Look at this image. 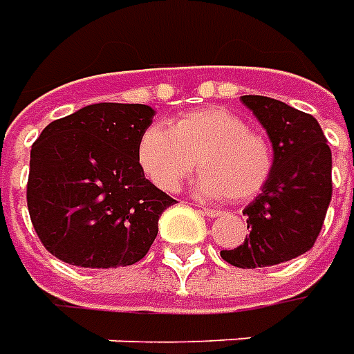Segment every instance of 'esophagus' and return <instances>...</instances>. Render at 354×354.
<instances>
[{
	"instance_id": "1",
	"label": "esophagus",
	"mask_w": 354,
	"mask_h": 354,
	"mask_svg": "<svg viewBox=\"0 0 354 354\" xmlns=\"http://www.w3.org/2000/svg\"><path fill=\"white\" fill-rule=\"evenodd\" d=\"M203 212H205L207 216H211V218H216V216L222 214V211H218V209H211V207H203Z\"/></svg>"
}]
</instances>
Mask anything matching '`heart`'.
Listing matches in <instances>:
<instances>
[{
    "label": "heart",
    "instance_id": "obj_1",
    "mask_svg": "<svg viewBox=\"0 0 354 354\" xmlns=\"http://www.w3.org/2000/svg\"><path fill=\"white\" fill-rule=\"evenodd\" d=\"M138 162L162 192H176L199 162V194L249 199L270 180L274 153L266 138L251 132L243 118L211 107L187 113L170 128L149 126L138 142Z\"/></svg>",
    "mask_w": 354,
    "mask_h": 354
}]
</instances>
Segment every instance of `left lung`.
I'll return each instance as SVG.
<instances>
[{"instance_id":"1","label":"left lung","mask_w":354,"mask_h":354,"mask_svg":"<svg viewBox=\"0 0 354 354\" xmlns=\"http://www.w3.org/2000/svg\"><path fill=\"white\" fill-rule=\"evenodd\" d=\"M270 138L274 170L243 209L249 236L220 257L237 268H264L306 253L332 201V149L313 115L264 95H241Z\"/></svg>"}]
</instances>
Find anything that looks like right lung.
<instances>
[{
	"label": "right lung",
	"instance_id": "1",
	"mask_svg": "<svg viewBox=\"0 0 354 354\" xmlns=\"http://www.w3.org/2000/svg\"><path fill=\"white\" fill-rule=\"evenodd\" d=\"M155 109L93 103L53 120L34 142L26 201L39 241L63 263L117 268L142 261L174 199L138 162Z\"/></svg>",
	"mask_w": 354,
	"mask_h": 354
}]
</instances>
